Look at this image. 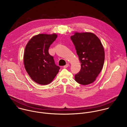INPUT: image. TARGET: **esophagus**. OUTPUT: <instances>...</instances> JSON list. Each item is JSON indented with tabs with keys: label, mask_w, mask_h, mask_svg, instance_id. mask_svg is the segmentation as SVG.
<instances>
[{
	"label": "esophagus",
	"mask_w": 127,
	"mask_h": 127,
	"mask_svg": "<svg viewBox=\"0 0 127 127\" xmlns=\"http://www.w3.org/2000/svg\"><path fill=\"white\" fill-rule=\"evenodd\" d=\"M68 66H69V64H68V63H67V64H66L65 66H64V68H67Z\"/></svg>",
	"instance_id": "obj_1"
}]
</instances>
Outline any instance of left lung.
I'll use <instances>...</instances> for the list:
<instances>
[{"label": "left lung", "instance_id": "left-lung-1", "mask_svg": "<svg viewBox=\"0 0 127 127\" xmlns=\"http://www.w3.org/2000/svg\"><path fill=\"white\" fill-rule=\"evenodd\" d=\"M81 63V69L75 80L82 85L93 83L103 67L104 61L103 46L99 38L90 32H74L71 37Z\"/></svg>", "mask_w": 127, "mask_h": 127}]
</instances>
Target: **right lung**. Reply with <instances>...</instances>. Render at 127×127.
<instances>
[{"label": "right lung", "instance_id": "1", "mask_svg": "<svg viewBox=\"0 0 127 127\" xmlns=\"http://www.w3.org/2000/svg\"><path fill=\"white\" fill-rule=\"evenodd\" d=\"M57 37L55 33L38 34L27 43L24 54V64L31 79L38 84L50 83L58 74L60 67L54 62L48 52L50 45Z\"/></svg>", "mask_w": 127, "mask_h": 127}]
</instances>
